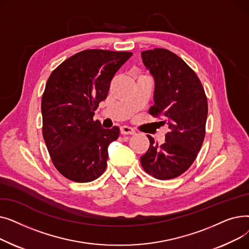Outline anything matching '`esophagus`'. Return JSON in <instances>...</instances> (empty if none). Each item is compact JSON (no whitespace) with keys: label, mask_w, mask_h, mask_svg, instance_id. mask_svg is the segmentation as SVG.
Wrapping results in <instances>:
<instances>
[{"label":"esophagus","mask_w":249,"mask_h":249,"mask_svg":"<svg viewBox=\"0 0 249 249\" xmlns=\"http://www.w3.org/2000/svg\"><path fill=\"white\" fill-rule=\"evenodd\" d=\"M120 133L123 135H134L136 133L135 130L131 127H128V126H122L120 128Z\"/></svg>","instance_id":"esophagus-1"}]
</instances>
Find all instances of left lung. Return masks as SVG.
Wrapping results in <instances>:
<instances>
[{"label":"left lung","mask_w":249,"mask_h":249,"mask_svg":"<svg viewBox=\"0 0 249 249\" xmlns=\"http://www.w3.org/2000/svg\"><path fill=\"white\" fill-rule=\"evenodd\" d=\"M142 60L155 80L149 114L160 118L168 132L160 145H150L140 158L144 171L158 179L179 177L193 164L206 134L208 101L198 75L174 52L164 48L142 51Z\"/></svg>","instance_id":"8db88e82"}]
</instances>
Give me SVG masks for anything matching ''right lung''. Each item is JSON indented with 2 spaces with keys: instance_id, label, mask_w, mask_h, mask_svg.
I'll use <instances>...</instances> for the list:
<instances>
[{
  "instance_id": "1",
  "label": "right lung",
  "mask_w": 249,
  "mask_h": 249,
  "mask_svg": "<svg viewBox=\"0 0 249 249\" xmlns=\"http://www.w3.org/2000/svg\"><path fill=\"white\" fill-rule=\"evenodd\" d=\"M128 51L87 49L51 72L41 100L42 135L52 163L71 180L89 182L103 175L108 146L119 127L104 129L94 114L107 98L114 74Z\"/></svg>"
}]
</instances>
